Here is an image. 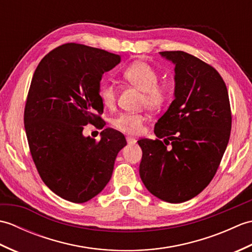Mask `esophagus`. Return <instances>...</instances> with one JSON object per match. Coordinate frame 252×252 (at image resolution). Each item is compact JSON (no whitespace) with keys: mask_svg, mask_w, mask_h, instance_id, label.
Masks as SVG:
<instances>
[{"mask_svg":"<svg viewBox=\"0 0 252 252\" xmlns=\"http://www.w3.org/2000/svg\"><path fill=\"white\" fill-rule=\"evenodd\" d=\"M126 142L129 145H133V144L136 143V140L134 137H131V136H126Z\"/></svg>","mask_w":252,"mask_h":252,"instance_id":"1","label":"esophagus"}]
</instances>
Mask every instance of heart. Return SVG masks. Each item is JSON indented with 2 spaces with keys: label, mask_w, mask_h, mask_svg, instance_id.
Returning a JSON list of instances; mask_svg holds the SVG:
<instances>
[{
  "label": "heart",
  "mask_w": 252,
  "mask_h": 252,
  "mask_svg": "<svg viewBox=\"0 0 252 252\" xmlns=\"http://www.w3.org/2000/svg\"><path fill=\"white\" fill-rule=\"evenodd\" d=\"M121 76L126 82L142 91V105L147 108L158 110L167 104L170 89L168 85L158 83L159 73L148 63L143 61L132 63L123 69ZM98 95L103 105L111 108L116 104L117 87L112 82L105 81L100 84ZM145 121L146 116L142 114H121L112 120V126L126 134L136 135L142 132Z\"/></svg>",
  "instance_id": "b5f03b06"
}]
</instances>
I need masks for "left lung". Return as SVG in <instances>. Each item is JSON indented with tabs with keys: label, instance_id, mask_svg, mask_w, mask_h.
Returning <instances> with one entry per match:
<instances>
[{
	"label": "left lung",
	"instance_id": "8db88e82",
	"mask_svg": "<svg viewBox=\"0 0 252 252\" xmlns=\"http://www.w3.org/2000/svg\"><path fill=\"white\" fill-rule=\"evenodd\" d=\"M160 55L175 66L174 100L155 125L158 138L137 141L140 176L154 196L180 203L215 176L231 135V105L225 82L212 66L182 51Z\"/></svg>",
	"mask_w": 252,
	"mask_h": 252
}]
</instances>
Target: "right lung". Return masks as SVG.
<instances>
[{
	"label": "right lung",
	"instance_id": "right-lung-1",
	"mask_svg": "<svg viewBox=\"0 0 252 252\" xmlns=\"http://www.w3.org/2000/svg\"><path fill=\"white\" fill-rule=\"evenodd\" d=\"M120 55L77 43L56 47L37 65L25 107V130L42 181L68 201H89L108 183L118 153L126 145L110 127L97 142L82 134L100 125L99 83Z\"/></svg>",
	"mask_w": 252,
	"mask_h": 252
}]
</instances>
